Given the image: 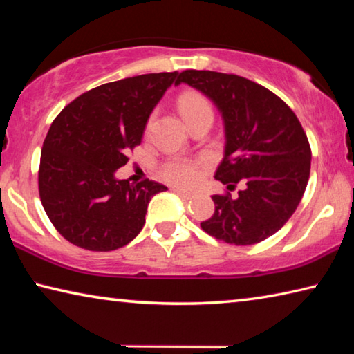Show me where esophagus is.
<instances>
[{
  "instance_id": "esophagus-1",
  "label": "esophagus",
  "mask_w": 354,
  "mask_h": 354,
  "mask_svg": "<svg viewBox=\"0 0 354 354\" xmlns=\"http://www.w3.org/2000/svg\"><path fill=\"white\" fill-rule=\"evenodd\" d=\"M173 192H175L176 195H179V196H183V198H185V200H189V198H192V194H189V192H184V190H181V189H173Z\"/></svg>"
}]
</instances>
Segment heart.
<instances>
[{
    "mask_svg": "<svg viewBox=\"0 0 354 354\" xmlns=\"http://www.w3.org/2000/svg\"><path fill=\"white\" fill-rule=\"evenodd\" d=\"M178 107L181 111L183 117L189 124L194 123L195 120L203 117H214L212 106L205 95L200 92L187 91L183 92L178 98ZM153 118H149L147 124V131L151 128ZM203 165L198 160H189V159H171L160 167V176H162L167 183L179 185V187H190L198 183L201 176Z\"/></svg>",
    "mask_w": 354,
    "mask_h": 354,
    "instance_id": "b5f03b06",
    "label": "heart"
}]
</instances>
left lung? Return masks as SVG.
<instances>
[{"instance_id":"1","label":"left lung","mask_w":354,"mask_h":354,"mask_svg":"<svg viewBox=\"0 0 354 354\" xmlns=\"http://www.w3.org/2000/svg\"><path fill=\"white\" fill-rule=\"evenodd\" d=\"M185 82L214 101L225 122V158L215 179L236 189L214 195L215 212L201 230L232 245H254L292 217L310 173L308 136L295 113L263 86L237 75L184 70Z\"/></svg>"}]
</instances>
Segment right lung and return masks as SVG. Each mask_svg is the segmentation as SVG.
Returning a JSON list of instances; mask_svg holds the SVG:
<instances>
[{"mask_svg": "<svg viewBox=\"0 0 354 354\" xmlns=\"http://www.w3.org/2000/svg\"><path fill=\"white\" fill-rule=\"evenodd\" d=\"M176 76L164 71L103 84L71 101L51 123L40 154L39 195L70 243L112 251L142 231L149 200L167 187L113 175L140 145L149 113Z\"/></svg>", "mask_w": 354, "mask_h": 354, "instance_id": "add662e5", "label": "right lung"}]
</instances>
